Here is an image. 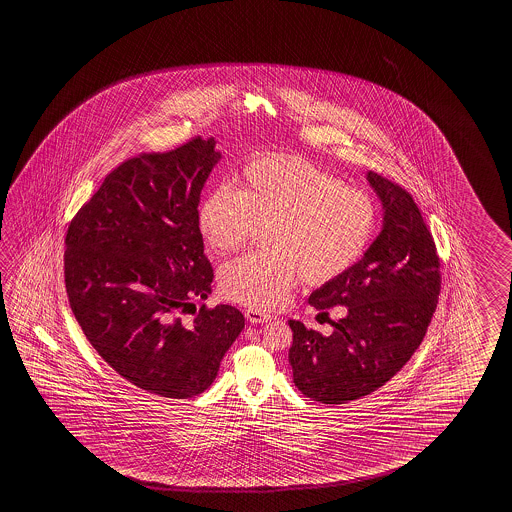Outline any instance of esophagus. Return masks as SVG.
Masks as SVG:
<instances>
[{"mask_svg": "<svg viewBox=\"0 0 512 512\" xmlns=\"http://www.w3.org/2000/svg\"><path fill=\"white\" fill-rule=\"evenodd\" d=\"M246 319L250 320L251 324H264L273 317L262 313V311H257V309H246Z\"/></svg>", "mask_w": 512, "mask_h": 512, "instance_id": "esophagus-1", "label": "esophagus"}]
</instances>
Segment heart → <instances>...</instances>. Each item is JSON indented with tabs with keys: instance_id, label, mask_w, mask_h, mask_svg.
Instances as JSON below:
<instances>
[{
	"instance_id": "1",
	"label": "heart",
	"mask_w": 512,
	"mask_h": 512,
	"mask_svg": "<svg viewBox=\"0 0 512 512\" xmlns=\"http://www.w3.org/2000/svg\"><path fill=\"white\" fill-rule=\"evenodd\" d=\"M204 242L219 255L244 248L264 230L266 253H250L221 270L228 299L257 311L288 304L300 275L322 284L362 257L375 228L366 193L299 157H259L235 177V190L219 186L197 212Z\"/></svg>"
}]
</instances>
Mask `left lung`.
<instances>
[{
    "label": "left lung",
    "mask_w": 512,
    "mask_h": 512,
    "mask_svg": "<svg viewBox=\"0 0 512 512\" xmlns=\"http://www.w3.org/2000/svg\"><path fill=\"white\" fill-rule=\"evenodd\" d=\"M367 181L384 208L382 232L348 271L309 295L319 311L344 306L324 337L290 320L293 382L322 404H346L377 391L413 357L440 295V259L411 193L382 175Z\"/></svg>",
    "instance_id": "left-lung-1"
}]
</instances>
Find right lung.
<instances>
[{"label": "right lung", "instance_id": "obj_1", "mask_svg": "<svg viewBox=\"0 0 512 512\" xmlns=\"http://www.w3.org/2000/svg\"><path fill=\"white\" fill-rule=\"evenodd\" d=\"M213 139L119 164L68 224V302L99 357L134 386L190 398L212 386L244 329L228 304L183 319L212 293L197 206L219 163Z\"/></svg>", "mask_w": 512, "mask_h": 512}]
</instances>
